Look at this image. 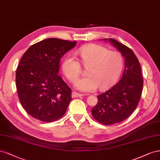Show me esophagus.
Returning <instances> with one entry per match:
<instances>
[{
  "label": "esophagus",
  "instance_id": "esophagus-1",
  "mask_svg": "<svg viewBox=\"0 0 160 160\" xmlns=\"http://www.w3.org/2000/svg\"><path fill=\"white\" fill-rule=\"evenodd\" d=\"M84 94H79L78 92H72V98H76V97H82L83 96Z\"/></svg>",
  "mask_w": 160,
  "mask_h": 160
}]
</instances>
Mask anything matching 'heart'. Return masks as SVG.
<instances>
[{
  "instance_id": "obj_1",
  "label": "heart",
  "mask_w": 160,
  "mask_h": 160,
  "mask_svg": "<svg viewBox=\"0 0 160 160\" xmlns=\"http://www.w3.org/2000/svg\"><path fill=\"white\" fill-rule=\"evenodd\" d=\"M81 63L86 68L85 78L76 82L77 89L92 92L108 88L119 76L123 64L122 55L117 51H110L100 45L90 44L82 47L78 51ZM62 71L68 80L75 82L79 78L81 64L72 54L66 56L62 63Z\"/></svg>"
}]
</instances>
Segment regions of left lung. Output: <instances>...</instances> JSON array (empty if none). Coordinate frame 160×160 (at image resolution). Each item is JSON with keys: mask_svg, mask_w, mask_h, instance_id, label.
<instances>
[{"mask_svg": "<svg viewBox=\"0 0 160 160\" xmlns=\"http://www.w3.org/2000/svg\"><path fill=\"white\" fill-rule=\"evenodd\" d=\"M111 44L125 58V68L120 80L110 90L97 96L98 104L92 110L94 119L104 125L123 122L134 112L141 98L143 77L140 62L126 45L110 38Z\"/></svg>", "mask_w": 160, "mask_h": 160, "instance_id": "8db88e82", "label": "left lung"}]
</instances>
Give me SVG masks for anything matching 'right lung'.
Here are the masks:
<instances>
[{
    "instance_id": "right-lung-1",
    "label": "right lung",
    "mask_w": 160,
    "mask_h": 160,
    "mask_svg": "<svg viewBox=\"0 0 160 160\" xmlns=\"http://www.w3.org/2000/svg\"><path fill=\"white\" fill-rule=\"evenodd\" d=\"M76 44L50 38L26 51L16 72V86L24 109L34 118L44 122L64 116L72 100V90L58 74L61 58Z\"/></svg>"
}]
</instances>
